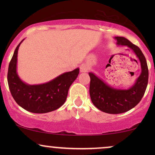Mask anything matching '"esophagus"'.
<instances>
[{
  "mask_svg": "<svg viewBox=\"0 0 155 155\" xmlns=\"http://www.w3.org/2000/svg\"><path fill=\"white\" fill-rule=\"evenodd\" d=\"M80 71L81 73H86L88 71V67L86 65H81L80 67Z\"/></svg>",
  "mask_w": 155,
  "mask_h": 155,
  "instance_id": "34e87169",
  "label": "esophagus"
}]
</instances>
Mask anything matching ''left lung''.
Here are the masks:
<instances>
[{
    "instance_id": "obj_1",
    "label": "left lung",
    "mask_w": 155,
    "mask_h": 155,
    "mask_svg": "<svg viewBox=\"0 0 155 155\" xmlns=\"http://www.w3.org/2000/svg\"><path fill=\"white\" fill-rule=\"evenodd\" d=\"M115 39L118 46H127L135 53L140 63L141 73L130 88L121 90L108 85L94 73H89L90 94L93 104L100 111L112 114L128 111L140 101L147 88L149 76L147 61L138 46L124 37H116Z\"/></svg>"
}]
</instances>
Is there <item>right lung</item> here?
Wrapping results in <instances>:
<instances>
[{
    "label": "right lung",
    "instance_id": "right-lung-1",
    "mask_svg": "<svg viewBox=\"0 0 155 155\" xmlns=\"http://www.w3.org/2000/svg\"><path fill=\"white\" fill-rule=\"evenodd\" d=\"M23 40L15 50L8 67V82L12 97L19 106L31 113L44 114L58 109L66 100L70 87L80 69L66 72L44 84L25 83L17 72L18 49Z\"/></svg>",
    "mask_w": 155,
    "mask_h": 155
}]
</instances>
